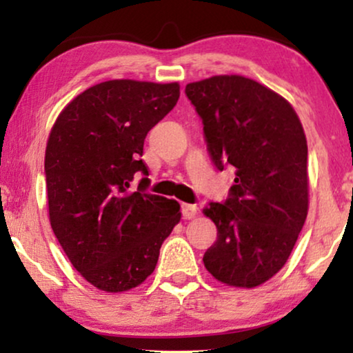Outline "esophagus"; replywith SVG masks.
<instances>
[{"label": "esophagus", "mask_w": 353, "mask_h": 353, "mask_svg": "<svg viewBox=\"0 0 353 353\" xmlns=\"http://www.w3.org/2000/svg\"><path fill=\"white\" fill-rule=\"evenodd\" d=\"M181 210H183V216H185L186 220H192L197 215V210L199 209H197V205L194 204H183Z\"/></svg>", "instance_id": "esophagus-1"}]
</instances>
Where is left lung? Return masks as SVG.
<instances>
[{"label":"left lung","instance_id":"obj_1","mask_svg":"<svg viewBox=\"0 0 353 353\" xmlns=\"http://www.w3.org/2000/svg\"><path fill=\"white\" fill-rule=\"evenodd\" d=\"M186 96L212 161L236 175L228 199L202 210L219 231L202 260L226 286H260L288 262L308 214L303 127L286 98L243 75L192 81Z\"/></svg>","mask_w":353,"mask_h":353}]
</instances>
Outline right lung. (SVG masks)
I'll return each instance as SVG.
<instances>
[{
	"mask_svg": "<svg viewBox=\"0 0 353 353\" xmlns=\"http://www.w3.org/2000/svg\"><path fill=\"white\" fill-rule=\"evenodd\" d=\"M180 85L108 80L75 96L52 125L45 173L50 223L74 268L105 292L139 286L181 210L175 199L130 190L144 138L175 108ZM141 183H146V178Z\"/></svg>",
	"mask_w": 353,
	"mask_h": 353,
	"instance_id": "add662e5",
	"label": "right lung"
}]
</instances>
